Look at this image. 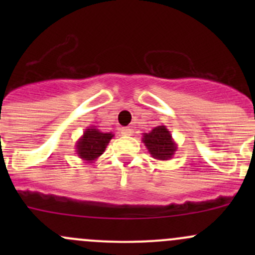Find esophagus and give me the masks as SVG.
<instances>
[{
    "label": "esophagus",
    "mask_w": 255,
    "mask_h": 255,
    "mask_svg": "<svg viewBox=\"0 0 255 255\" xmlns=\"http://www.w3.org/2000/svg\"><path fill=\"white\" fill-rule=\"evenodd\" d=\"M121 133H122V135H132L133 129L130 127H126V128H122V129H121Z\"/></svg>",
    "instance_id": "obj_1"
}]
</instances>
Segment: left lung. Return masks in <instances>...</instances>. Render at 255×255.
<instances>
[{
  "label": "left lung",
  "instance_id": "obj_1",
  "mask_svg": "<svg viewBox=\"0 0 255 255\" xmlns=\"http://www.w3.org/2000/svg\"><path fill=\"white\" fill-rule=\"evenodd\" d=\"M142 142L149 154L158 160H169L177 149V144L166 126H158L149 133H143Z\"/></svg>",
  "mask_w": 255,
  "mask_h": 255
}]
</instances>
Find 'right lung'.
Segmentation results:
<instances>
[{"mask_svg": "<svg viewBox=\"0 0 255 255\" xmlns=\"http://www.w3.org/2000/svg\"><path fill=\"white\" fill-rule=\"evenodd\" d=\"M112 137H115V134H112L111 132L104 133L97 129L95 126L86 128L84 134L75 144L76 154L86 163H92L104 154Z\"/></svg>", "mask_w": 255, "mask_h": 255, "instance_id": "right-lung-1", "label": "right lung"}]
</instances>
